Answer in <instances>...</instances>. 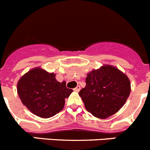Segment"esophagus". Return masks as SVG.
I'll list each match as a JSON object with an SVG mask.
<instances>
[{
  "mask_svg": "<svg viewBox=\"0 0 150 150\" xmlns=\"http://www.w3.org/2000/svg\"><path fill=\"white\" fill-rule=\"evenodd\" d=\"M74 91H76V92H79V90H80L79 85H78L76 87H75V88L74 89Z\"/></svg>",
  "mask_w": 150,
  "mask_h": 150,
  "instance_id": "34e87169",
  "label": "esophagus"
}]
</instances>
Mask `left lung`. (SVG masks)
Masks as SVG:
<instances>
[{
  "instance_id": "left-lung-1",
  "label": "left lung",
  "mask_w": 150,
  "mask_h": 150,
  "mask_svg": "<svg viewBox=\"0 0 150 150\" xmlns=\"http://www.w3.org/2000/svg\"><path fill=\"white\" fill-rule=\"evenodd\" d=\"M86 86L79 93L86 109L106 119L122 107L130 93V80L119 69L105 66L87 74Z\"/></svg>"
}]
</instances>
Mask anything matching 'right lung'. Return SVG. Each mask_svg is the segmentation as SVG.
<instances>
[{"label":"right lung","mask_w":150,"mask_h":150,"mask_svg":"<svg viewBox=\"0 0 150 150\" xmlns=\"http://www.w3.org/2000/svg\"><path fill=\"white\" fill-rule=\"evenodd\" d=\"M73 90L66 81L59 82L55 74L35 68L21 77L17 83V93L22 103L33 114L42 118L54 116L63 109L65 99Z\"/></svg>","instance_id":"obj_1"}]
</instances>
